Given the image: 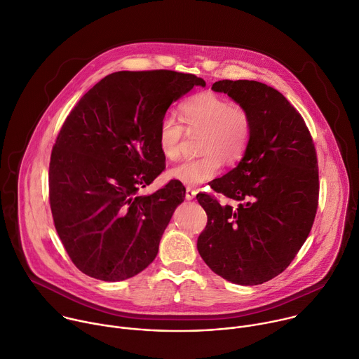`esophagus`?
<instances>
[{
  "label": "esophagus",
  "mask_w": 359,
  "mask_h": 359,
  "mask_svg": "<svg viewBox=\"0 0 359 359\" xmlns=\"http://www.w3.org/2000/svg\"><path fill=\"white\" fill-rule=\"evenodd\" d=\"M195 195H196V191L194 188H191V187H187V189H185V199L191 201V199L195 198Z\"/></svg>",
  "instance_id": "esophagus-1"
}]
</instances>
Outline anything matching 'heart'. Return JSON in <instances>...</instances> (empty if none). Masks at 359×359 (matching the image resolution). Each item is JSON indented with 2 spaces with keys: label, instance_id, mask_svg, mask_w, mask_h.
Masks as SVG:
<instances>
[{
  "label": "heart",
  "instance_id": "1",
  "mask_svg": "<svg viewBox=\"0 0 359 359\" xmlns=\"http://www.w3.org/2000/svg\"><path fill=\"white\" fill-rule=\"evenodd\" d=\"M180 121L164 116L157 128V144L167 160H177L181 153L184 128L198 134V158L185 160L168 171V177L188 187H198L217 177L225 164H236L245 156L252 137L249 111L229 99L210 92L198 93L180 107Z\"/></svg>",
  "mask_w": 359,
  "mask_h": 359
}]
</instances>
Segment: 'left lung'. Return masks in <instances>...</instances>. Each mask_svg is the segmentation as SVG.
I'll return each instance as SVG.
<instances>
[{"label":"left lung","mask_w":359,"mask_h":359,"mask_svg":"<svg viewBox=\"0 0 359 359\" xmlns=\"http://www.w3.org/2000/svg\"><path fill=\"white\" fill-rule=\"evenodd\" d=\"M212 90L245 107L253 127L239 164L210 184L236 203L196 195L208 215L196 248L213 273L256 285L284 271L311 231L320 191L316 147L302 114L278 90L256 81H219Z\"/></svg>","instance_id":"obj_1"}]
</instances>
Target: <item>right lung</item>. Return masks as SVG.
<instances>
[{
  "instance_id": "1",
  "label": "right lung",
  "mask_w": 359,
  "mask_h": 359,
  "mask_svg": "<svg viewBox=\"0 0 359 359\" xmlns=\"http://www.w3.org/2000/svg\"><path fill=\"white\" fill-rule=\"evenodd\" d=\"M205 81L174 70H121L103 78L66 117L49 163L56 232L75 266L121 281L157 256L185 188L172 180L138 195L164 170L157 128L172 102Z\"/></svg>"
}]
</instances>
